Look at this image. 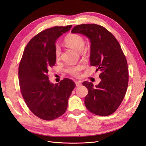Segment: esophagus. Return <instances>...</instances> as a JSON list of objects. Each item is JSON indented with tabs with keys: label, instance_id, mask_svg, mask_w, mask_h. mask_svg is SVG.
Instances as JSON below:
<instances>
[{
	"label": "esophagus",
	"instance_id": "34e87169",
	"mask_svg": "<svg viewBox=\"0 0 146 146\" xmlns=\"http://www.w3.org/2000/svg\"><path fill=\"white\" fill-rule=\"evenodd\" d=\"M75 83H76V86H77V87L80 86L82 85V83H81V82H80V81H76Z\"/></svg>",
	"mask_w": 146,
	"mask_h": 146
}]
</instances>
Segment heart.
Wrapping results in <instances>:
<instances>
[{
	"label": "heart",
	"mask_w": 146,
	"mask_h": 146,
	"mask_svg": "<svg viewBox=\"0 0 146 146\" xmlns=\"http://www.w3.org/2000/svg\"><path fill=\"white\" fill-rule=\"evenodd\" d=\"M64 42L69 47L73 49L80 52L83 50L84 46H85V40L80 35L76 33H70L67 35L64 39ZM55 58L56 60H58L61 55V50L59 46H56L55 47ZM82 69V66L79 65L77 66H72L67 69V72L70 74L74 76H78L79 72Z\"/></svg>",
	"instance_id": "heart-1"
}]
</instances>
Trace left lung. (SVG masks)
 I'll return each instance as SVG.
<instances>
[{
    "label": "left lung",
    "instance_id": "1",
    "mask_svg": "<svg viewBox=\"0 0 146 146\" xmlns=\"http://www.w3.org/2000/svg\"><path fill=\"white\" fill-rule=\"evenodd\" d=\"M71 32L90 39V64L101 72L98 85L83 83L88 90L85 98L86 107L96 115H110L121 105L128 87L129 70L121 47L114 35L101 25L83 24L75 26Z\"/></svg>",
    "mask_w": 146,
    "mask_h": 146
}]
</instances>
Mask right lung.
<instances>
[{
	"label": "right lung",
	"instance_id": "obj_1",
	"mask_svg": "<svg viewBox=\"0 0 146 146\" xmlns=\"http://www.w3.org/2000/svg\"><path fill=\"white\" fill-rule=\"evenodd\" d=\"M71 27V25L56 26L37 34L25 47L19 64V86L25 102L35 116L44 120H53L63 115L76 86L69 78L54 84L47 76L48 70L56 63V39Z\"/></svg>",
	"mask_w": 146,
	"mask_h": 146
}]
</instances>
